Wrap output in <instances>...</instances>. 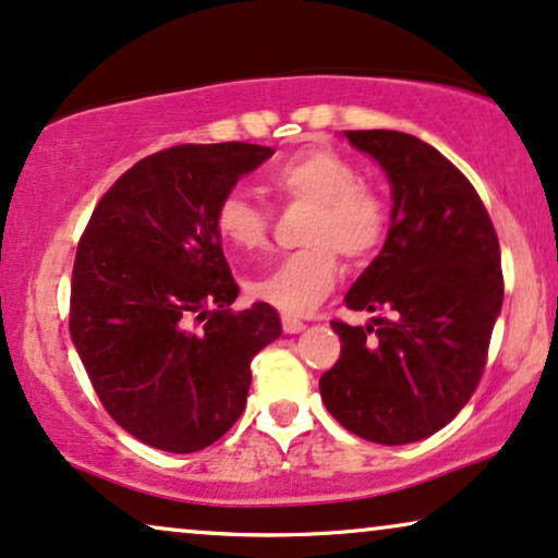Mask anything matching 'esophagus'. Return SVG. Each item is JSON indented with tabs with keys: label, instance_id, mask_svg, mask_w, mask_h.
Listing matches in <instances>:
<instances>
[{
	"label": "esophagus",
	"instance_id": "1",
	"mask_svg": "<svg viewBox=\"0 0 558 558\" xmlns=\"http://www.w3.org/2000/svg\"><path fill=\"white\" fill-rule=\"evenodd\" d=\"M280 322H283L286 335H299V331L306 327V324H303L301 319H295V316H283V319H280Z\"/></svg>",
	"mask_w": 558,
	"mask_h": 558
}]
</instances>
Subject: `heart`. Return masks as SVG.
<instances>
[{
  "instance_id": "1",
  "label": "heart",
  "mask_w": 558,
  "mask_h": 558,
  "mask_svg": "<svg viewBox=\"0 0 558 558\" xmlns=\"http://www.w3.org/2000/svg\"><path fill=\"white\" fill-rule=\"evenodd\" d=\"M270 187L283 201L314 208L303 234L312 246L267 267L246 288L280 312L306 314L337 283V252L352 263L376 255L389 231V203L335 149H306L280 161L270 172ZM216 229L231 250L257 252L270 236V216L255 197L231 190L216 206Z\"/></svg>"
}]
</instances>
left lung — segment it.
Wrapping results in <instances>:
<instances>
[{"label": "left lung", "mask_w": 558, "mask_h": 558, "mask_svg": "<svg viewBox=\"0 0 558 558\" xmlns=\"http://www.w3.org/2000/svg\"><path fill=\"white\" fill-rule=\"evenodd\" d=\"M391 185L384 250L344 303L378 314L331 322L340 361L319 378L344 429L380 446L429 437L466 407L502 312L497 231L482 197L433 146L399 131H344Z\"/></svg>", "instance_id": "1"}]
</instances>
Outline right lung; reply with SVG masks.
Segmentation results:
<instances>
[{
  "mask_svg": "<svg viewBox=\"0 0 558 558\" xmlns=\"http://www.w3.org/2000/svg\"><path fill=\"white\" fill-rule=\"evenodd\" d=\"M272 154L242 141L151 154L102 195L76 246L72 342L110 417L146 446L195 453L229 433L252 357L283 331L270 303L229 308L239 286L216 229L218 201Z\"/></svg>",
  "mask_w": 558,
  "mask_h": 558,
  "instance_id": "right-lung-1",
  "label": "right lung"
}]
</instances>
